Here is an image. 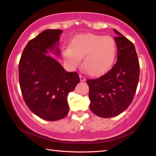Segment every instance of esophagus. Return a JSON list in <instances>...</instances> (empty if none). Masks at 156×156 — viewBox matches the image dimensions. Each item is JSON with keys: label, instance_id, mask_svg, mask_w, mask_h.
Segmentation results:
<instances>
[{"label": "esophagus", "instance_id": "esophagus-1", "mask_svg": "<svg viewBox=\"0 0 156 156\" xmlns=\"http://www.w3.org/2000/svg\"><path fill=\"white\" fill-rule=\"evenodd\" d=\"M80 81H86V78L83 76V75H80Z\"/></svg>", "mask_w": 156, "mask_h": 156}]
</instances>
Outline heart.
<instances>
[{
	"mask_svg": "<svg viewBox=\"0 0 156 156\" xmlns=\"http://www.w3.org/2000/svg\"><path fill=\"white\" fill-rule=\"evenodd\" d=\"M117 54V45L110 36L86 33L74 37L62 54L71 69H75L82 58V65L91 76L107 73L113 66Z\"/></svg>",
	"mask_w": 156,
	"mask_h": 156,
	"instance_id": "obj_1",
	"label": "heart"
}]
</instances>
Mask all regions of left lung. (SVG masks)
Listing matches in <instances>:
<instances>
[{"label": "left lung", "mask_w": 156, "mask_h": 156, "mask_svg": "<svg viewBox=\"0 0 156 156\" xmlns=\"http://www.w3.org/2000/svg\"><path fill=\"white\" fill-rule=\"evenodd\" d=\"M114 40L117 61L108 73L87 80L90 109L97 116L111 118L122 113L133 102L140 77V63L133 43L118 30Z\"/></svg>", "instance_id": "obj_1"}]
</instances>
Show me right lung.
<instances>
[{
  "mask_svg": "<svg viewBox=\"0 0 156 156\" xmlns=\"http://www.w3.org/2000/svg\"><path fill=\"white\" fill-rule=\"evenodd\" d=\"M63 31L47 29L30 40L19 63V80L23 100L28 108L47 121H58L69 112L68 96L80 80L76 72L68 73L58 61L48 56ZM58 54V48L55 49Z\"/></svg>",
  "mask_w": 156,
  "mask_h": 156,
  "instance_id": "obj_1",
  "label": "right lung"
}]
</instances>
